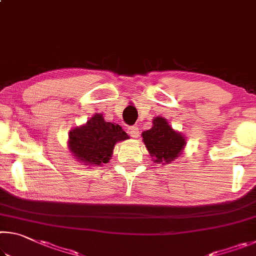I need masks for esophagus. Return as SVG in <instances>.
Wrapping results in <instances>:
<instances>
[{"mask_svg": "<svg viewBox=\"0 0 256 256\" xmlns=\"http://www.w3.org/2000/svg\"><path fill=\"white\" fill-rule=\"evenodd\" d=\"M128 133L132 138H138V126H130L128 128Z\"/></svg>", "mask_w": 256, "mask_h": 256, "instance_id": "obj_1", "label": "esophagus"}]
</instances>
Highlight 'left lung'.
I'll return each mask as SVG.
<instances>
[{
	"label": "left lung",
	"mask_w": 256,
	"mask_h": 256,
	"mask_svg": "<svg viewBox=\"0 0 256 256\" xmlns=\"http://www.w3.org/2000/svg\"><path fill=\"white\" fill-rule=\"evenodd\" d=\"M142 141L154 162L157 164H170L182 154L186 146L185 136L176 132L167 120L157 116L152 120V128L141 134Z\"/></svg>",
	"instance_id": "left-lung-1"
}]
</instances>
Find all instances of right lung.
Returning <instances> with one entry per match:
<instances>
[{
    "label": "right lung",
    "mask_w": 256,
    "mask_h": 256,
    "mask_svg": "<svg viewBox=\"0 0 256 256\" xmlns=\"http://www.w3.org/2000/svg\"><path fill=\"white\" fill-rule=\"evenodd\" d=\"M130 136L116 123L105 122L102 114H94L86 123L68 133V149L78 162L102 166L107 164L115 144Z\"/></svg>",
    "instance_id": "right-lung-1"
}]
</instances>
